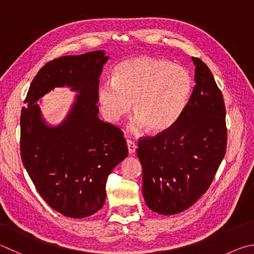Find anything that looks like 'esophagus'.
Returning <instances> with one entry per match:
<instances>
[{
    "mask_svg": "<svg viewBox=\"0 0 254 254\" xmlns=\"http://www.w3.org/2000/svg\"><path fill=\"white\" fill-rule=\"evenodd\" d=\"M127 150H128V153L133 154L135 153L136 151V144L132 140H127Z\"/></svg>",
    "mask_w": 254,
    "mask_h": 254,
    "instance_id": "1",
    "label": "esophagus"
}]
</instances>
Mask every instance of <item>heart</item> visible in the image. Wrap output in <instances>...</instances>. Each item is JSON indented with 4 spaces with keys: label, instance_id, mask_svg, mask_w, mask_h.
Returning a JSON list of instances; mask_svg holds the SVG:
<instances>
[{
    "label": "heart",
    "instance_id": "b5f03b06",
    "mask_svg": "<svg viewBox=\"0 0 254 254\" xmlns=\"http://www.w3.org/2000/svg\"><path fill=\"white\" fill-rule=\"evenodd\" d=\"M192 77L186 67L164 60L141 57L120 63L114 82L104 80L99 87V104L104 118L118 123L131 110L130 127L139 133L169 130L178 121L190 98Z\"/></svg>",
    "mask_w": 254,
    "mask_h": 254
}]
</instances>
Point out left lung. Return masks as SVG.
I'll use <instances>...</instances> for the list:
<instances>
[{
    "mask_svg": "<svg viewBox=\"0 0 254 254\" xmlns=\"http://www.w3.org/2000/svg\"><path fill=\"white\" fill-rule=\"evenodd\" d=\"M195 85L178 121L139 140L146 205L159 214L180 213L204 194L227 150L223 95L210 68L192 58Z\"/></svg>",
    "mask_w": 254,
    "mask_h": 254,
    "instance_id": "1",
    "label": "left lung"
}]
</instances>
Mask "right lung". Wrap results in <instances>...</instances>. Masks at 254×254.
Listing matches in <instances>:
<instances>
[{"instance_id": "1", "label": "right lung", "mask_w": 254, "mask_h": 254, "mask_svg": "<svg viewBox=\"0 0 254 254\" xmlns=\"http://www.w3.org/2000/svg\"><path fill=\"white\" fill-rule=\"evenodd\" d=\"M104 51L68 55L45 64L32 81L21 113V158L32 182L53 210L73 219L103 206L109 174L127 156L123 132L99 119V77ZM79 93L67 118L48 126L36 102L54 87Z\"/></svg>"}]
</instances>
